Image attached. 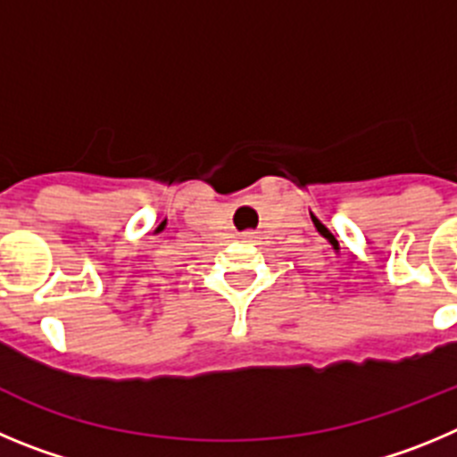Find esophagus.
<instances>
[{"mask_svg": "<svg viewBox=\"0 0 457 457\" xmlns=\"http://www.w3.org/2000/svg\"><path fill=\"white\" fill-rule=\"evenodd\" d=\"M253 237H254L253 232H245V234H244V238H253Z\"/></svg>", "mask_w": 457, "mask_h": 457, "instance_id": "34e87169", "label": "esophagus"}]
</instances>
